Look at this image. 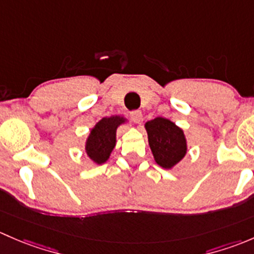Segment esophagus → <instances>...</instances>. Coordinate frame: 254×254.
<instances>
[{"instance_id": "obj_1", "label": "esophagus", "mask_w": 254, "mask_h": 254, "mask_svg": "<svg viewBox=\"0 0 254 254\" xmlns=\"http://www.w3.org/2000/svg\"><path fill=\"white\" fill-rule=\"evenodd\" d=\"M130 120H132L134 124H140L143 120V115L140 111H132L130 112Z\"/></svg>"}]
</instances>
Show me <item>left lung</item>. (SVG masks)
I'll return each mask as SVG.
<instances>
[{"mask_svg": "<svg viewBox=\"0 0 254 254\" xmlns=\"http://www.w3.org/2000/svg\"><path fill=\"white\" fill-rule=\"evenodd\" d=\"M144 128L154 160L159 166L171 170L187 154V139L184 129L164 117L145 122Z\"/></svg>", "mask_w": 254, "mask_h": 254, "instance_id": "left-lung-1", "label": "left lung"}]
</instances>
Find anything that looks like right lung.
<instances>
[{
	"instance_id": "1",
	"label": "right lung",
	"mask_w": 254,
	"mask_h": 254,
	"mask_svg": "<svg viewBox=\"0 0 254 254\" xmlns=\"http://www.w3.org/2000/svg\"><path fill=\"white\" fill-rule=\"evenodd\" d=\"M126 117L115 116L103 117L89 132L85 140V154L94 164L103 165L109 160L112 150L116 146L117 128L127 124Z\"/></svg>"
}]
</instances>
